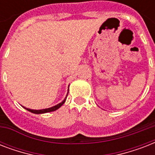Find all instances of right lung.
Segmentation results:
<instances>
[{"label":"right lung","mask_w":155,"mask_h":155,"mask_svg":"<svg viewBox=\"0 0 155 155\" xmlns=\"http://www.w3.org/2000/svg\"><path fill=\"white\" fill-rule=\"evenodd\" d=\"M67 97H68V95H67ZM67 97H65V99L63 100V101L61 102V103H59V104H56V105L53 106V107H51V108H45V109H40V110H35V109H30V108H25V107H23V108H25V109H26V110L30 111V112H31V113H36V114H41V113H50V112H53V111L57 110V109H58V108H60L61 106L63 105V104H64V102H65L66 98H67Z\"/></svg>","instance_id":"obj_1"}]
</instances>
